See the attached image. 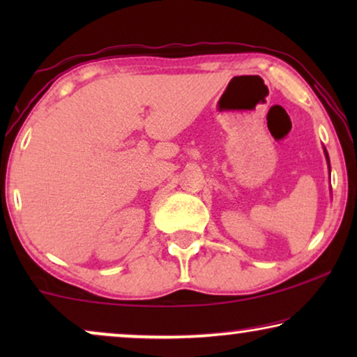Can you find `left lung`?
Segmentation results:
<instances>
[{"label": "left lung", "mask_w": 357, "mask_h": 357, "mask_svg": "<svg viewBox=\"0 0 357 357\" xmlns=\"http://www.w3.org/2000/svg\"><path fill=\"white\" fill-rule=\"evenodd\" d=\"M324 151H325V158H326V162H328V169H330V158H328V153H326L325 148H324Z\"/></svg>", "instance_id": "left-lung-1"}]
</instances>
